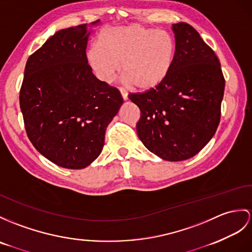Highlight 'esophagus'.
<instances>
[{"instance_id":"esophagus-1","label":"esophagus","mask_w":252,"mask_h":252,"mask_svg":"<svg viewBox=\"0 0 252 252\" xmlns=\"http://www.w3.org/2000/svg\"><path fill=\"white\" fill-rule=\"evenodd\" d=\"M120 92H121V94H122L123 99L127 100V99H128V93H127V91L124 90L123 88H120Z\"/></svg>"}]
</instances>
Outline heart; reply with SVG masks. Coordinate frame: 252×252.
<instances>
[{"instance_id":"obj_1","label":"heart","mask_w":252,"mask_h":252,"mask_svg":"<svg viewBox=\"0 0 252 252\" xmlns=\"http://www.w3.org/2000/svg\"><path fill=\"white\" fill-rule=\"evenodd\" d=\"M175 61L171 36L142 24L109 28L88 51V62L97 78L110 82L121 64L122 75L134 88L152 90L163 82Z\"/></svg>"}]
</instances>
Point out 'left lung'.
<instances>
[{"label":"left lung","instance_id":"8db88e82","mask_svg":"<svg viewBox=\"0 0 252 252\" xmlns=\"http://www.w3.org/2000/svg\"><path fill=\"white\" fill-rule=\"evenodd\" d=\"M175 61L158 87L130 93L141 111L139 139L147 150L168 161L197 155L217 130L224 77L213 49L190 24H172Z\"/></svg>","mask_w":252,"mask_h":252}]
</instances>
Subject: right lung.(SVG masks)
<instances>
[{
  "instance_id": "right-lung-1",
  "label": "right lung",
  "mask_w": 252,
  "mask_h": 252,
  "mask_svg": "<svg viewBox=\"0 0 252 252\" xmlns=\"http://www.w3.org/2000/svg\"><path fill=\"white\" fill-rule=\"evenodd\" d=\"M96 20L61 30L30 55L20 108L31 142L66 169H83L100 155L105 133L123 103L120 91L98 80L87 46Z\"/></svg>"
}]
</instances>
